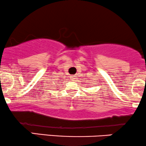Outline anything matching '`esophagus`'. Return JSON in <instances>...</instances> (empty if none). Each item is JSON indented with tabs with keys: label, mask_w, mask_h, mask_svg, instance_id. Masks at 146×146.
Instances as JSON below:
<instances>
[{
	"label": "esophagus",
	"mask_w": 146,
	"mask_h": 146,
	"mask_svg": "<svg viewBox=\"0 0 146 146\" xmlns=\"http://www.w3.org/2000/svg\"><path fill=\"white\" fill-rule=\"evenodd\" d=\"M71 78H72V80H74L75 79V76H74V75H73V76H71Z\"/></svg>",
	"instance_id": "1"
}]
</instances>
